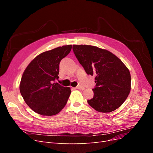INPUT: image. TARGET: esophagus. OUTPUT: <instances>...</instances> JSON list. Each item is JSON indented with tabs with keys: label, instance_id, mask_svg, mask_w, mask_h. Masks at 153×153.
Returning <instances> with one entry per match:
<instances>
[{
	"label": "esophagus",
	"instance_id": "esophagus-1",
	"mask_svg": "<svg viewBox=\"0 0 153 153\" xmlns=\"http://www.w3.org/2000/svg\"><path fill=\"white\" fill-rule=\"evenodd\" d=\"M75 88H76V89H82V90H84V87H83L82 85H78Z\"/></svg>",
	"mask_w": 153,
	"mask_h": 153
}]
</instances>
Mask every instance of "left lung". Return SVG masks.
Returning a JSON list of instances; mask_svg holds the SVG:
<instances>
[{
    "instance_id": "8db88e82",
    "label": "left lung",
    "mask_w": 153,
    "mask_h": 153,
    "mask_svg": "<svg viewBox=\"0 0 153 153\" xmlns=\"http://www.w3.org/2000/svg\"><path fill=\"white\" fill-rule=\"evenodd\" d=\"M78 61L87 75L95 76L93 98L87 100L100 112H111L126 100L131 90L129 69L114 54L91 45H73Z\"/></svg>"
}]
</instances>
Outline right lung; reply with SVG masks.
<instances>
[{
    "label": "right lung",
    "instance_id": "right-lung-1",
    "mask_svg": "<svg viewBox=\"0 0 153 153\" xmlns=\"http://www.w3.org/2000/svg\"><path fill=\"white\" fill-rule=\"evenodd\" d=\"M72 45H65L38 55L23 73L20 84L21 95L29 107L42 115L57 114L65 106L70 87L55 81L59 78V64L70 52Z\"/></svg>",
    "mask_w": 153,
    "mask_h": 153
}]
</instances>
